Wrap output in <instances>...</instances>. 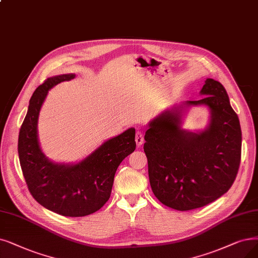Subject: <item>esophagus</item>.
Returning <instances> with one entry per match:
<instances>
[{
  "mask_svg": "<svg viewBox=\"0 0 258 258\" xmlns=\"http://www.w3.org/2000/svg\"><path fill=\"white\" fill-rule=\"evenodd\" d=\"M136 143L139 147H141L144 143V136L141 131H138L136 135Z\"/></svg>",
  "mask_w": 258,
  "mask_h": 258,
  "instance_id": "esophagus-1",
  "label": "esophagus"
}]
</instances>
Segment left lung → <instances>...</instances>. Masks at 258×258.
Masks as SVG:
<instances>
[{"label": "left lung", "mask_w": 258, "mask_h": 258, "mask_svg": "<svg viewBox=\"0 0 258 258\" xmlns=\"http://www.w3.org/2000/svg\"><path fill=\"white\" fill-rule=\"evenodd\" d=\"M200 100H186L162 111L148 122L144 151L150 186L160 202L178 211L204 207L228 191L238 172L241 129L224 87L208 78ZM210 111L202 131L184 130L182 118L191 106Z\"/></svg>", "instance_id": "1"}]
</instances>
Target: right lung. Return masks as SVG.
<instances>
[{"mask_svg":"<svg viewBox=\"0 0 258 258\" xmlns=\"http://www.w3.org/2000/svg\"><path fill=\"white\" fill-rule=\"evenodd\" d=\"M75 77V74L49 77L36 89L18 141L20 164L30 194L45 209L68 217H82L104 207L117 167L137 146L136 129L129 128L76 163H57L45 156L38 138L41 107L51 88Z\"/></svg>","mask_w":258,"mask_h":258,"instance_id":"right-lung-1","label":"right lung"}]
</instances>
